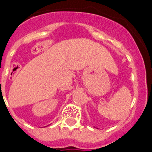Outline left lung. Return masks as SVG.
<instances>
[{
	"label": "left lung",
	"mask_w": 152,
	"mask_h": 152,
	"mask_svg": "<svg viewBox=\"0 0 152 152\" xmlns=\"http://www.w3.org/2000/svg\"><path fill=\"white\" fill-rule=\"evenodd\" d=\"M94 128H96V127H95V126H94Z\"/></svg>",
	"instance_id": "left-lung-1"
}]
</instances>
